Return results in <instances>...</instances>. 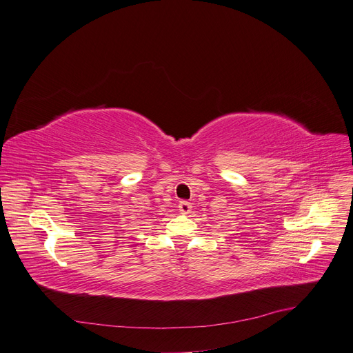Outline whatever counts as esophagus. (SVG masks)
I'll use <instances>...</instances> for the list:
<instances>
[{
	"instance_id": "esophagus-1",
	"label": "esophagus",
	"mask_w": 353,
	"mask_h": 353,
	"mask_svg": "<svg viewBox=\"0 0 353 353\" xmlns=\"http://www.w3.org/2000/svg\"><path fill=\"white\" fill-rule=\"evenodd\" d=\"M179 210L181 211L183 214H189L190 211H192V203H189V201H185V200H183V201H180L179 203Z\"/></svg>"
}]
</instances>
